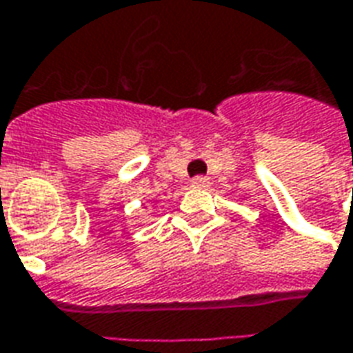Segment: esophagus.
Returning a JSON list of instances; mask_svg holds the SVG:
<instances>
[{
    "mask_svg": "<svg viewBox=\"0 0 353 353\" xmlns=\"http://www.w3.org/2000/svg\"><path fill=\"white\" fill-rule=\"evenodd\" d=\"M191 185L194 187V189H206V187H210V179L204 176H196L191 181Z\"/></svg>",
    "mask_w": 353,
    "mask_h": 353,
    "instance_id": "esophagus-1",
    "label": "esophagus"
}]
</instances>
